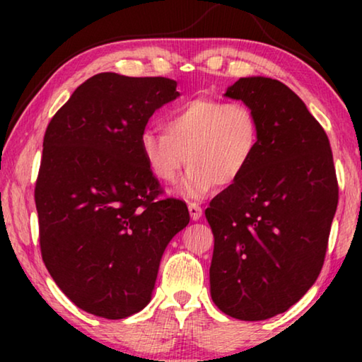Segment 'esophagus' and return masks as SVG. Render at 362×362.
I'll list each match as a JSON object with an SVG mask.
<instances>
[{
	"instance_id": "esophagus-1",
	"label": "esophagus",
	"mask_w": 362,
	"mask_h": 362,
	"mask_svg": "<svg viewBox=\"0 0 362 362\" xmlns=\"http://www.w3.org/2000/svg\"><path fill=\"white\" fill-rule=\"evenodd\" d=\"M188 211H189V217H192V220H194V222L203 216V209H201V206L196 203H188Z\"/></svg>"
}]
</instances>
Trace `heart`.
Wrapping results in <instances>:
<instances>
[{
    "label": "heart",
    "instance_id": "heart-1",
    "mask_svg": "<svg viewBox=\"0 0 362 362\" xmlns=\"http://www.w3.org/2000/svg\"><path fill=\"white\" fill-rule=\"evenodd\" d=\"M260 121L241 102L193 99L164 116V132L146 127L139 136V151L150 173L174 183L189 168L175 192L201 198L218 185L241 179L260 148Z\"/></svg>",
    "mask_w": 362,
    "mask_h": 362
}]
</instances>
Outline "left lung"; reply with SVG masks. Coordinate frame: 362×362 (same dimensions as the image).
<instances>
[{
    "instance_id": "8db88e82",
    "label": "left lung",
    "mask_w": 362,
    "mask_h": 362,
    "mask_svg": "<svg viewBox=\"0 0 362 362\" xmlns=\"http://www.w3.org/2000/svg\"><path fill=\"white\" fill-rule=\"evenodd\" d=\"M254 110L252 166L211 201V297L225 315L263 321L284 313L320 276L339 203L329 139L278 79L240 78L223 94Z\"/></svg>"
}]
</instances>
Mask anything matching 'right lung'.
I'll use <instances>...</instances> for the list:
<instances>
[{"instance_id": "add662e5", "label": "right lung", "mask_w": 362, "mask_h": 362, "mask_svg": "<svg viewBox=\"0 0 362 362\" xmlns=\"http://www.w3.org/2000/svg\"><path fill=\"white\" fill-rule=\"evenodd\" d=\"M169 78L99 73L54 115L35 187L49 274L78 308L122 320L151 300L159 262L189 222L139 151L151 115L180 95Z\"/></svg>"}]
</instances>
